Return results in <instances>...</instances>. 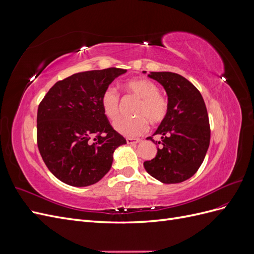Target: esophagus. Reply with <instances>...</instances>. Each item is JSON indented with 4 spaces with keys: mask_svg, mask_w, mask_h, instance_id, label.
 <instances>
[{
    "mask_svg": "<svg viewBox=\"0 0 254 254\" xmlns=\"http://www.w3.org/2000/svg\"><path fill=\"white\" fill-rule=\"evenodd\" d=\"M126 141H127V144L129 145H135L137 143H140V139H131V137H127Z\"/></svg>",
    "mask_w": 254,
    "mask_h": 254,
    "instance_id": "obj_1",
    "label": "esophagus"
}]
</instances>
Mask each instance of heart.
Here are the masks:
<instances>
[{
	"mask_svg": "<svg viewBox=\"0 0 254 254\" xmlns=\"http://www.w3.org/2000/svg\"><path fill=\"white\" fill-rule=\"evenodd\" d=\"M128 93L140 98L136 107L135 119H120L114 123V129L123 135L137 136L142 134L151 124H159L167 115L168 103L164 96L159 93L156 83L149 79L139 78L129 80L124 84ZM101 106L104 114L110 120H115L120 112V95L113 87L106 88L101 96Z\"/></svg>",
	"mask_w": 254,
	"mask_h": 254,
	"instance_id": "heart-1",
	"label": "heart"
}]
</instances>
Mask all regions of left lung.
I'll return each instance as SVG.
<instances>
[{
  "label": "left lung",
  "instance_id": "left-lung-1",
  "mask_svg": "<svg viewBox=\"0 0 254 254\" xmlns=\"http://www.w3.org/2000/svg\"><path fill=\"white\" fill-rule=\"evenodd\" d=\"M148 77L164 88L168 111L152 134L161 136L157 156L145 161L144 167L160 182L180 183L195 175L209 148L211 131L206 107L200 92L183 76L150 72ZM147 140L155 142L151 136Z\"/></svg>",
  "mask_w": 254,
  "mask_h": 254
}]
</instances>
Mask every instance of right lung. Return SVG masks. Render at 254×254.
Here are the masks:
<instances>
[{"instance_id":"add662e5","label":"right lung","mask_w":254,"mask_h":254,"mask_svg":"<svg viewBox=\"0 0 254 254\" xmlns=\"http://www.w3.org/2000/svg\"><path fill=\"white\" fill-rule=\"evenodd\" d=\"M127 70L109 67L71 75L56 82L37 114V142L50 172L72 187H88L110 171L113 153L126 144L101 106L106 88ZM94 137L93 143L89 142Z\"/></svg>"}]
</instances>
